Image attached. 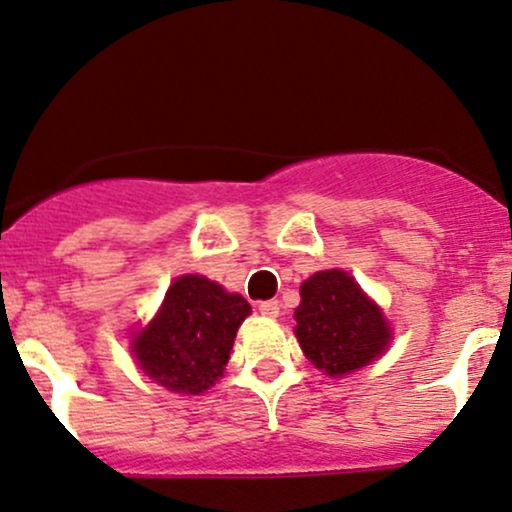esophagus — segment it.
<instances>
[{
	"mask_svg": "<svg viewBox=\"0 0 512 512\" xmlns=\"http://www.w3.org/2000/svg\"><path fill=\"white\" fill-rule=\"evenodd\" d=\"M258 312H261L263 317L275 319V317H278V314H280V304L275 302V300H266V302L258 304Z\"/></svg>",
	"mask_w": 512,
	"mask_h": 512,
	"instance_id": "34e87169",
	"label": "esophagus"
}]
</instances>
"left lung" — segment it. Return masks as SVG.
<instances>
[{
	"label": "left lung",
	"instance_id": "left-lung-1",
	"mask_svg": "<svg viewBox=\"0 0 512 512\" xmlns=\"http://www.w3.org/2000/svg\"><path fill=\"white\" fill-rule=\"evenodd\" d=\"M295 309L297 341L326 375H346L382 355L389 326L377 304L343 271L314 273Z\"/></svg>",
	"mask_w": 512,
	"mask_h": 512
}]
</instances>
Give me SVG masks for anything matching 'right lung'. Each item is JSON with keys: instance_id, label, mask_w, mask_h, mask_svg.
I'll return each mask as SVG.
<instances>
[{"instance_id": "right-lung-1", "label": "right lung", "mask_w": 512, "mask_h": 512, "mask_svg": "<svg viewBox=\"0 0 512 512\" xmlns=\"http://www.w3.org/2000/svg\"><path fill=\"white\" fill-rule=\"evenodd\" d=\"M251 314L241 295H229L203 275H181L166 292L157 319L135 336L142 372L179 394H200L222 377L241 321Z\"/></svg>"}]
</instances>
